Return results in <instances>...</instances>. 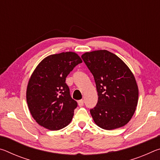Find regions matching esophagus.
<instances>
[{"label":"esophagus","instance_id":"34e87169","mask_svg":"<svg viewBox=\"0 0 160 160\" xmlns=\"http://www.w3.org/2000/svg\"><path fill=\"white\" fill-rule=\"evenodd\" d=\"M78 105H79V107H82V106H83V104H84V101H83V99H80V100H79V101L78 102Z\"/></svg>","mask_w":160,"mask_h":160}]
</instances>
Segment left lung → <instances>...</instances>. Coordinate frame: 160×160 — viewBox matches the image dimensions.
Masks as SVG:
<instances>
[{"label": "left lung", "mask_w": 160, "mask_h": 160, "mask_svg": "<svg viewBox=\"0 0 160 160\" xmlns=\"http://www.w3.org/2000/svg\"><path fill=\"white\" fill-rule=\"evenodd\" d=\"M93 75L98 101L90 113L97 126L113 130L125 126L136 109L138 88L134 75L124 62L107 50L81 56Z\"/></svg>", "instance_id": "obj_1"}]
</instances>
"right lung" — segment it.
<instances>
[{"instance_id":"add662e5","label":"right lung","mask_w":160,"mask_h":160,"mask_svg":"<svg viewBox=\"0 0 160 160\" xmlns=\"http://www.w3.org/2000/svg\"><path fill=\"white\" fill-rule=\"evenodd\" d=\"M82 63L74 52H63L45 58L34 70L27 89V102L32 117L51 131L67 126L78 107L66 79Z\"/></svg>"}]
</instances>
